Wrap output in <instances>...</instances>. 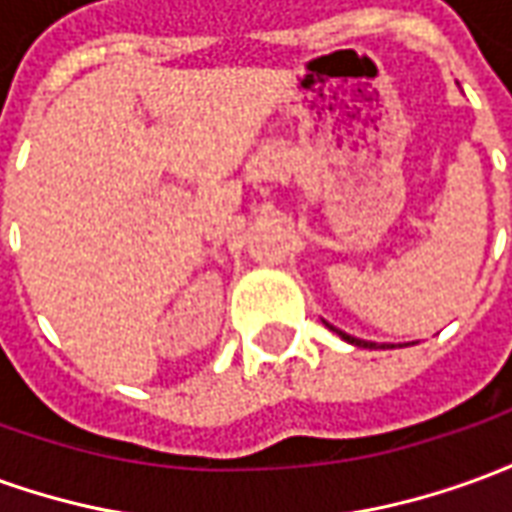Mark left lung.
<instances>
[{"label":"left lung","instance_id":"8db88e82","mask_svg":"<svg viewBox=\"0 0 512 512\" xmlns=\"http://www.w3.org/2000/svg\"><path fill=\"white\" fill-rule=\"evenodd\" d=\"M329 329H332V332L340 334V337H343V340H348V343H351V345H359V348H376V343H367V340H356V337H351V334L340 332V329H334V326H329Z\"/></svg>","mask_w":512,"mask_h":512}]
</instances>
